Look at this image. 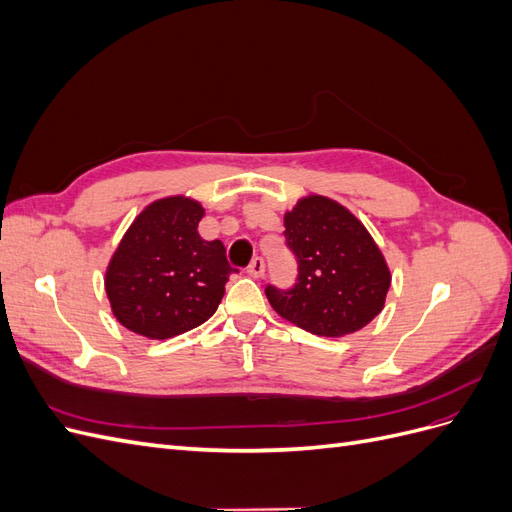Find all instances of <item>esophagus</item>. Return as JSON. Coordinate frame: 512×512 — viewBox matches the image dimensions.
Instances as JSON below:
<instances>
[{
    "instance_id": "1",
    "label": "esophagus",
    "mask_w": 512,
    "mask_h": 512,
    "mask_svg": "<svg viewBox=\"0 0 512 512\" xmlns=\"http://www.w3.org/2000/svg\"><path fill=\"white\" fill-rule=\"evenodd\" d=\"M247 273H250L252 277H262V275H265V260H262L260 256H256L250 262V267H247Z\"/></svg>"
}]
</instances>
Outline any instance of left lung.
<instances>
[{"label": "left lung", "instance_id": "left-lung-1", "mask_svg": "<svg viewBox=\"0 0 512 512\" xmlns=\"http://www.w3.org/2000/svg\"><path fill=\"white\" fill-rule=\"evenodd\" d=\"M284 226L299 277L290 290L267 286L277 314L314 335L344 337L382 312L391 271L352 211L333 198L309 194L284 213Z\"/></svg>", "mask_w": 512, "mask_h": 512}]
</instances>
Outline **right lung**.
Wrapping results in <instances>:
<instances>
[{"label": "right lung", "mask_w": 512, "mask_h": 512, "mask_svg": "<svg viewBox=\"0 0 512 512\" xmlns=\"http://www.w3.org/2000/svg\"><path fill=\"white\" fill-rule=\"evenodd\" d=\"M205 209L188 196L153 200L126 230L106 267L113 316L136 335L168 339L207 322L232 269L220 239L205 241Z\"/></svg>", "instance_id": "add662e5"}]
</instances>
